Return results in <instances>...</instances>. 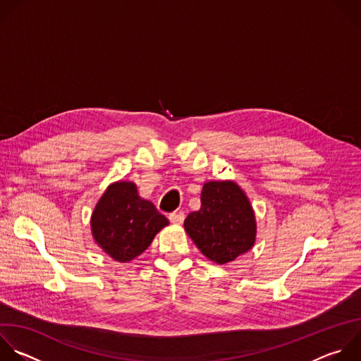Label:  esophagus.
<instances>
[{"mask_svg":"<svg viewBox=\"0 0 361 361\" xmlns=\"http://www.w3.org/2000/svg\"><path fill=\"white\" fill-rule=\"evenodd\" d=\"M184 212H181V211H178V212H173V214H170V216H169V219H170V222H173V224H183L184 222Z\"/></svg>","mask_w":361,"mask_h":361,"instance_id":"1","label":"esophagus"}]
</instances>
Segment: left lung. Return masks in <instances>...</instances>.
Masks as SVG:
<instances>
[{
	"label": "left lung",
	"mask_w": 361,
	"mask_h": 361,
	"mask_svg": "<svg viewBox=\"0 0 361 361\" xmlns=\"http://www.w3.org/2000/svg\"><path fill=\"white\" fill-rule=\"evenodd\" d=\"M184 228L209 261L225 265L252 250L257 219L245 191L235 181H208L201 191V208L188 214Z\"/></svg>",
	"instance_id": "left-lung-1"
}]
</instances>
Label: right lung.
Returning a JSON list of instances; mask_svg holds the SVG:
<instances>
[{"mask_svg": "<svg viewBox=\"0 0 361 361\" xmlns=\"http://www.w3.org/2000/svg\"><path fill=\"white\" fill-rule=\"evenodd\" d=\"M167 225L169 219L150 201L139 197L132 181L111 183L90 216L92 236L97 247L122 264L142 255Z\"/></svg>", "mask_w": 361, "mask_h": 361, "instance_id": "right-lung-1", "label": "right lung"}]
</instances>
